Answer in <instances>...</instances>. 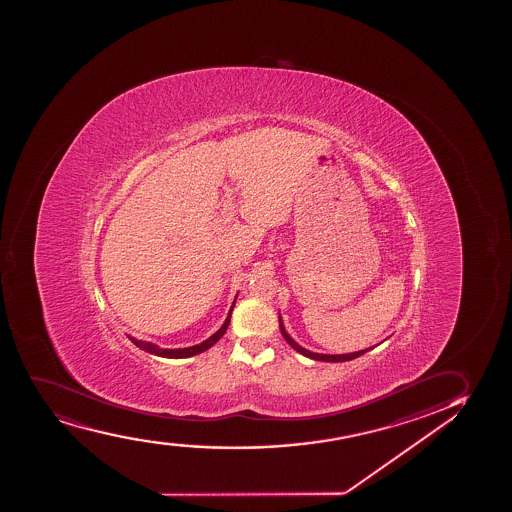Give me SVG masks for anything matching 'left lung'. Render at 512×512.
Segmentation results:
<instances>
[{
	"label": "left lung",
	"instance_id": "8db88e82",
	"mask_svg": "<svg viewBox=\"0 0 512 512\" xmlns=\"http://www.w3.org/2000/svg\"><path fill=\"white\" fill-rule=\"evenodd\" d=\"M278 318H280V331H282L283 338H285L288 345L294 348V350H297V352L302 353V355H306L309 359L321 360V362H347V360L357 359L360 355H364L365 352L371 350V348H365V350H359V352L343 353V355H326V353L309 352L306 348L300 347L297 341L292 340V336L288 335L287 331H285V326H283L282 316H280V314H278Z\"/></svg>",
	"mask_w": 512,
	"mask_h": 512
}]
</instances>
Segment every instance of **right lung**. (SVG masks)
I'll use <instances>...</instances> for the list:
<instances>
[{"label": "right lung", "mask_w": 512, "mask_h": 512, "mask_svg": "<svg viewBox=\"0 0 512 512\" xmlns=\"http://www.w3.org/2000/svg\"><path fill=\"white\" fill-rule=\"evenodd\" d=\"M237 299V297H235ZM235 304V300H234ZM234 304L230 307L229 316L225 319V323L222 324V328L218 329L217 333H213L208 340L201 341L198 345H193V347L188 348H160L157 345H153V343H147V341H140L130 336V340L135 343L136 347H140L141 350H145V352L153 353V355H159V357H165V359H188V357H193V355H198V353L205 352L208 348L213 347L215 343H217L222 336L225 335V331L229 328L230 323V314H232V309H234Z\"/></svg>", "instance_id": "obj_1"}]
</instances>
